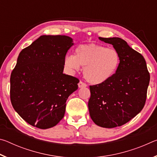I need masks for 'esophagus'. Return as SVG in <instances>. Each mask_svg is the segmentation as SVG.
<instances>
[{
    "label": "esophagus",
    "mask_w": 157,
    "mask_h": 157,
    "mask_svg": "<svg viewBox=\"0 0 157 157\" xmlns=\"http://www.w3.org/2000/svg\"><path fill=\"white\" fill-rule=\"evenodd\" d=\"M87 86L86 84H85L84 82H83L82 81H80L78 83V86L79 88H81V87H86Z\"/></svg>",
    "instance_id": "34e87169"
}]
</instances>
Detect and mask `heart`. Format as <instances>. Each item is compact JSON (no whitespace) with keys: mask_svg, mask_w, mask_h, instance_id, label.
I'll use <instances>...</instances> for the list:
<instances>
[{"mask_svg":"<svg viewBox=\"0 0 157 157\" xmlns=\"http://www.w3.org/2000/svg\"><path fill=\"white\" fill-rule=\"evenodd\" d=\"M121 57L116 49L96 44H82L75 49V55H68L64 64L71 71L84 67V78L93 84L108 80L118 68Z\"/></svg>","mask_w":157,"mask_h":157,"instance_id":"obj_1","label":"heart"}]
</instances>
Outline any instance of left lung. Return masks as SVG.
Returning a JSON list of instances; mask_svg holds the SVG:
<instances>
[{
	"label": "left lung",
	"mask_w": 157,
	"mask_h": 157,
	"mask_svg": "<svg viewBox=\"0 0 157 157\" xmlns=\"http://www.w3.org/2000/svg\"><path fill=\"white\" fill-rule=\"evenodd\" d=\"M99 39L113 45L121 62L108 80L89 86V110L97 125L113 128L127 123L144 107L150 75L143 55L125 41L118 37Z\"/></svg>",
	"instance_id": "1"
}]
</instances>
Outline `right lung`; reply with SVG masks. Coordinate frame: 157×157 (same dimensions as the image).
I'll use <instances>...</instances> for the list:
<instances>
[{
  "label": "right lung",
  "instance_id": "right-lung-1",
  "mask_svg": "<svg viewBox=\"0 0 157 157\" xmlns=\"http://www.w3.org/2000/svg\"><path fill=\"white\" fill-rule=\"evenodd\" d=\"M73 45L64 35H43L21 50L10 76V100L30 125L48 129L63 118L66 102L79 79L63 73L65 57Z\"/></svg>",
  "mask_w": 157,
  "mask_h": 157
}]
</instances>
